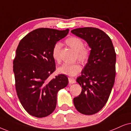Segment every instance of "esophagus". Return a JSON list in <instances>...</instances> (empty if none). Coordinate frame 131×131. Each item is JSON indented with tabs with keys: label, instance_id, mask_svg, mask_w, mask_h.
Instances as JSON below:
<instances>
[{
	"label": "esophagus",
	"instance_id": "34e87169",
	"mask_svg": "<svg viewBox=\"0 0 131 131\" xmlns=\"http://www.w3.org/2000/svg\"><path fill=\"white\" fill-rule=\"evenodd\" d=\"M68 80H69V84H74V83H75V82H76L74 78L69 77Z\"/></svg>",
	"mask_w": 131,
	"mask_h": 131
}]
</instances>
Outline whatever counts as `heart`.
Segmentation results:
<instances>
[{"mask_svg": "<svg viewBox=\"0 0 131 131\" xmlns=\"http://www.w3.org/2000/svg\"><path fill=\"white\" fill-rule=\"evenodd\" d=\"M66 43L71 48L76 52V58L83 63L88 62L90 56V50L88 48L84 47V42L81 38L77 36H71L66 40ZM60 43H56L53 48L52 56L54 60L57 62L60 61ZM81 71V67L78 63L67 64L64 63L57 68V72L59 74L73 77L76 75Z\"/></svg>", "mask_w": 131, "mask_h": 131, "instance_id": "1", "label": "heart"}]
</instances>
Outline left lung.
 I'll return each instance as SVG.
<instances>
[{
  "mask_svg": "<svg viewBox=\"0 0 131 131\" xmlns=\"http://www.w3.org/2000/svg\"><path fill=\"white\" fill-rule=\"evenodd\" d=\"M71 32L91 48L88 62L77 78L82 91L74 98V104L81 114H94L107 103L114 86L116 54L110 38L97 28H78Z\"/></svg>",
  "mask_w": 131,
  "mask_h": 131,
  "instance_id": "left-lung-1",
  "label": "left lung"
}]
</instances>
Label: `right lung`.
Listing matches in <instances>:
<instances>
[{
  "instance_id": "add662e5",
  "label": "right lung",
  "mask_w": 131,
  "mask_h": 131,
  "mask_svg": "<svg viewBox=\"0 0 131 131\" xmlns=\"http://www.w3.org/2000/svg\"><path fill=\"white\" fill-rule=\"evenodd\" d=\"M69 30L37 29L24 36L17 48L13 61L17 94L25 110L36 117L53 112L57 92L68 84V78L63 74L52 79L50 76L56 70L53 48Z\"/></svg>"
}]
</instances>
